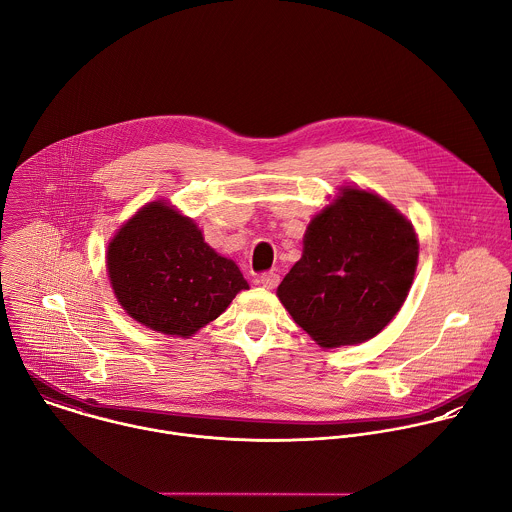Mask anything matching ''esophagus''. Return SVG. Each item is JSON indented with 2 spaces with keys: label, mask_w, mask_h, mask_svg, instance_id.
Returning <instances> with one entry per match:
<instances>
[{
  "label": "esophagus",
  "mask_w": 512,
  "mask_h": 512,
  "mask_svg": "<svg viewBox=\"0 0 512 512\" xmlns=\"http://www.w3.org/2000/svg\"><path fill=\"white\" fill-rule=\"evenodd\" d=\"M259 283L265 287V289H275L279 285V275L277 273H263L259 277Z\"/></svg>",
  "instance_id": "obj_1"
}]
</instances>
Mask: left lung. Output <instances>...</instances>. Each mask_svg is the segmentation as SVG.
I'll use <instances>...</instances> for the list:
<instances>
[{
    "label": "left lung",
    "mask_w": 512,
    "mask_h": 512,
    "mask_svg": "<svg viewBox=\"0 0 512 512\" xmlns=\"http://www.w3.org/2000/svg\"><path fill=\"white\" fill-rule=\"evenodd\" d=\"M417 259V233L405 215L371 191L343 187L311 219L303 255L277 297L323 349L365 343L399 313Z\"/></svg>",
    "instance_id": "8db88e82"
}]
</instances>
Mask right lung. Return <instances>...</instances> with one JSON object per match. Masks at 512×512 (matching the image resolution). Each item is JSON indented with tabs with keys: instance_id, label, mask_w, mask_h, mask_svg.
Masks as SVG:
<instances>
[{
	"instance_id": "1",
	"label": "right lung",
	"mask_w": 512,
	"mask_h": 512,
	"mask_svg": "<svg viewBox=\"0 0 512 512\" xmlns=\"http://www.w3.org/2000/svg\"><path fill=\"white\" fill-rule=\"evenodd\" d=\"M107 275L129 317L185 339L249 289L235 261L215 253L193 219L165 201L147 203L115 233Z\"/></svg>"
}]
</instances>
